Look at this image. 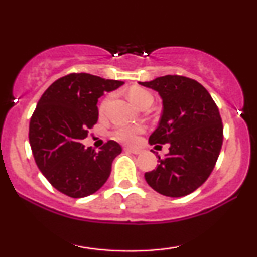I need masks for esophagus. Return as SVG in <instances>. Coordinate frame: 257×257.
I'll return each instance as SVG.
<instances>
[{
    "mask_svg": "<svg viewBox=\"0 0 257 257\" xmlns=\"http://www.w3.org/2000/svg\"><path fill=\"white\" fill-rule=\"evenodd\" d=\"M125 151H129L132 153H134V155H139V153L141 152L140 149H138V147H125Z\"/></svg>",
    "mask_w": 257,
    "mask_h": 257,
    "instance_id": "obj_1",
    "label": "esophagus"
}]
</instances>
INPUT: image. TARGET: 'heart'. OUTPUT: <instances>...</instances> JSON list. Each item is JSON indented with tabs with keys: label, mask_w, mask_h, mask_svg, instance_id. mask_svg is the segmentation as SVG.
Returning <instances> with one entry per match:
<instances>
[{
	"label": "heart",
	"mask_w": 257,
	"mask_h": 257,
	"mask_svg": "<svg viewBox=\"0 0 257 257\" xmlns=\"http://www.w3.org/2000/svg\"><path fill=\"white\" fill-rule=\"evenodd\" d=\"M129 98H131L133 104L139 106V107H141L145 102L152 101L153 100L151 93L145 89H141V88H134V89H132L131 93H129ZM108 101H110V98H106L101 102L100 111H105V108L108 105ZM143 132L144 128L141 125H122L114 131L113 135L117 140L122 141V143L133 144L138 140L139 134H141Z\"/></svg>",
	"instance_id": "1"
}]
</instances>
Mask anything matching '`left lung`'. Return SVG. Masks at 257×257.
<instances>
[{"instance_id": "8db88e82", "label": "left lung", "mask_w": 257, "mask_h": 257, "mask_svg": "<svg viewBox=\"0 0 257 257\" xmlns=\"http://www.w3.org/2000/svg\"><path fill=\"white\" fill-rule=\"evenodd\" d=\"M156 90L163 111L149 143L169 144L166 158L145 180L167 197H184L202 186L213 172L223 140L219 108L209 91L194 79L167 75L150 82H139ZM158 146V145H157Z\"/></svg>"}]
</instances>
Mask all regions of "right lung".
Wrapping results in <instances>:
<instances>
[{
    "mask_svg": "<svg viewBox=\"0 0 257 257\" xmlns=\"http://www.w3.org/2000/svg\"><path fill=\"white\" fill-rule=\"evenodd\" d=\"M123 84L89 73H70L41 96L30 120L29 140L38 169L59 192L82 198L107 181L122 147L110 140L95 152L84 149L81 141L98 122V99Z\"/></svg>",
    "mask_w": 257,
    "mask_h": 257,
    "instance_id": "obj_1",
    "label": "right lung"
}]
</instances>
